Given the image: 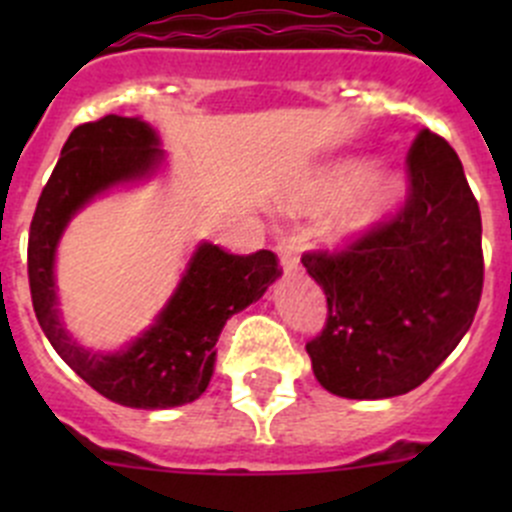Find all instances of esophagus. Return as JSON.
I'll return each mask as SVG.
<instances>
[{
  "label": "esophagus",
  "mask_w": 512,
  "mask_h": 512,
  "mask_svg": "<svg viewBox=\"0 0 512 512\" xmlns=\"http://www.w3.org/2000/svg\"><path fill=\"white\" fill-rule=\"evenodd\" d=\"M277 255H280V267L285 275H289V272H294L299 267V252L292 240L277 242Z\"/></svg>",
  "instance_id": "34e87169"
}]
</instances>
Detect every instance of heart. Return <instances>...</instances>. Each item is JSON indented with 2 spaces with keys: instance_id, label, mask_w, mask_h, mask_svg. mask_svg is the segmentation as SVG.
<instances>
[{
  "instance_id": "b5f03b06",
  "label": "heart",
  "mask_w": 512,
  "mask_h": 512,
  "mask_svg": "<svg viewBox=\"0 0 512 512\" xmlns=\"http://www.w3.org/2000/svg\"><path fill=\"white\" fill-rule=\"evenodd\" d=\"M404 198L406 178L399 170L347 156L322 165L289 210L314 215L337 208L324 237L334 247H352L389 223Z\"/></svg>"
}]
</instances>
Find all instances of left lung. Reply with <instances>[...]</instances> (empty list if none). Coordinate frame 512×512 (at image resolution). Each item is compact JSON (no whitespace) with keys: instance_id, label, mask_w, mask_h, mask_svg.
I'll list each match as a JSON object with an SVG mask.
<instances>
[{"instance_id":"obj_1","label":"left lung","mask_w":512,"mask_h":512,"mask_svg":"<svg viewBox=\"0 0 512 512\" xmlns=\"http://www.w3.org/2000/svg\"><path fill=\"white\" fill-rule=\"evenodd\" d=\"M406 163L411 195L391 223L339 255L302 257L329 307L307 354L344 399L421 386L471 329L483 292L480 210L456 151L423 128Z\"/></svg>"}]
</instances>
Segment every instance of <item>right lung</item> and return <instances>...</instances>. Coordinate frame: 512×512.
I'll use <instances>...</instances> for the list:
<instances>
[{
  "label": "right lung",
  "mask_w": 512,
  "mask_h": 512,
  "mask_svg": "<svg viewBox=\"0 0 512 512\" xmlns=\"http://www.w3.org/2000/svg\"><path fill=\"white\" fill-rule=\"evenodd\" d=\"M165 151L143 118L103 116L74 128L41 190L29 230V287L36 319L56 354L113 404L173 409L200 399L215 366V344L232 314L242 312L282 275L275 252L227 255L200 242L178 287L153 324L116 352H96L66 329L56 285V247L71 220L108 190L160 173Z\"/></svg>",
  "instance_id": "obj_1"
}]
</instances>
